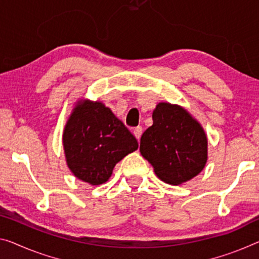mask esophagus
<instances>
[{
	"instance_id": "obj_1",
	"label": "esophagus",
	"mask_w": 259,
	"mask_h": 259,
	"mask_svg": "<svg viewBox=\"0 0 259 259\" xmlns=\"http://www.w3.org/2000/svg\"><path fill=\"white\" fill-rule=\"evenodd\" d=\"M142 132H143L142 127H141V126H138V127H135V128H134V131H133V134H134V137L138 139V140H140Z\"/></svg>"
}]
</instances>
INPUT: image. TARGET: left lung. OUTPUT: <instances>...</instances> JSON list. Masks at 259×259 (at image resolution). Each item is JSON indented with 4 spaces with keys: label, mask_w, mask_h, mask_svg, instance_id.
<instances>
[{
    "label": "left lung",
    "mask_w": 259,
    "mask_h": 259,
    "mask_svg": "<svg viewBox=\"0 0 259 259\" xmlns=\"http://www.w3.org/2000/svg\"><path fill=\"white\" fill-rule=\"evenodd\" d=\"M140 153L163 182L177 185L196 177L207 162V137L180 105L158 103L153 125L142 134Z\"/></svg>",
    "instance_id": "obj_1"
}]
</instances>
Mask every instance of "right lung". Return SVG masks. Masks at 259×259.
Segmentation results:
<instances>
[{"label": "right lung", "instance_id": "1", "mask_svg": "<svg viewBox=\"0 0 259 259\" xmlns=\"http://www.w3.org/2000/svg\"><path fill=\"white\" fill-rule=\"evenodd\" d=\"M67 165L91 185L105 183L114 165L139 143L121 120L102 102L82 99L67 120L62 135Z\"/></svg>", "mask_w": 259, "mask_h": 259}]
</instances>
